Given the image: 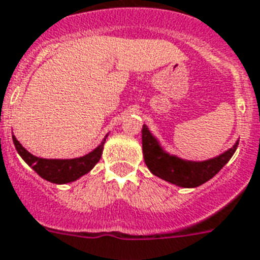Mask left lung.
I'll return each instance as SVG.
<instances>
[{"label":"left lung","instance_id":"8db88e82","mask_svg":"<svg viewBox=\"0 0 260 260\" xmlns=\"http://www.w3.org/2000/svg\"><path fill=\"white\" fill-rule=\"evenodd\" d=\"M142 142L144 162L151 173L181 187H197L212 179L230 162L239 144V142H236L232 148L213 159L204 162H191L179 159L163 151L147 125H143Z\"/></svg>","mask_w":260,"mask_h":260}]
</instances>
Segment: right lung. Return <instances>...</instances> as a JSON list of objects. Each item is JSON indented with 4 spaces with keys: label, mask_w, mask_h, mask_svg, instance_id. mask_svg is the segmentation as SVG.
Listing matches in <instances>:
<instances>
[{
    "label": "right lung",
    "mask_w": 260,
    "mask_h": 260,
    "mask_svg": "<svg viewBox=\"0 0 260 260\" xmlns=\"http://www.w3.org/2000/svg\"><path fill=\"white\" fill-rule=\"evenodd\" d=\"M13 143L16 150L20 154L24 160L26 162L28 166H30L36 173L46 181H50L52 183H69V182L77 181L78 178L89 173L98 160L101 159L102 148H104V143L105 139L102 140L101 144L93 150L90 154L81 156V158L75 159H43L35 156L30 152L24 148L20 144L17 139L14 138L13 135Z\"/></svg>",
    "instance_id": "1"
}]
</instances>
